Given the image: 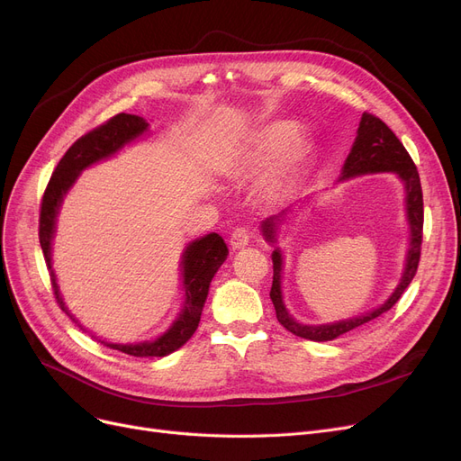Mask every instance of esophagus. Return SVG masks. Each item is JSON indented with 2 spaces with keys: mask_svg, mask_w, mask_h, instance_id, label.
Returning <instances> with one entry per match:
<instances>
[{
  "mask_svg": "<svg viewBox=\"0 0 461 461\" xmlns=\"http://www.w3.org/2000/svg\"><path fill=\"white\" fill-rule=\"evenodd\" d=\"M250 237H252V231L249 228H237L230 237V245L233 250L245 249L250 243Z\"/></svg>",
  "mask_w": 461,
  "mask_h": 461,
  "instance_id": "34e87169",
  "label": "esophagus"
}]
</instances>
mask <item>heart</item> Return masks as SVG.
<instances>
[{"instance_id": "1", "label": "heart", "mask_w": 461, "mask_h": 461, "mask_svg": "<svg viewBox=\"0 0 461 461\" xmlns=\"http://www.w3.org/2000/svg\"><path fill=\"white\" fill-rule=\"evenodd\" d=\"M297 125L292 121H273L269 125H263L252 138L250 153L247 160V169L250 174H263L271 169L288 145L297 138ZM310 157V148L304 141L293 145L285 153L278 176L275 181V188H284L294 181L299 169Z\"/></svg>"}]
</instances>
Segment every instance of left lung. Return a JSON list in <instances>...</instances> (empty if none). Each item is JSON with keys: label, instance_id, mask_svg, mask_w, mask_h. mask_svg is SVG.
<instances>
[{"label": "left lung", "instance_id": "left-lung-1", "mask_svg": "<svg viewBox=\"0 0 461 461\" xmlns=\"http://www.w3.org/2000/svg\"><path fill=\"white\" fill-rule=\"evenodd\" d=\"M381 172H393L396 174L405 188V209H407V222L411 228V240L409 250L405 256V267L403 275L400 278V284L393 292V295L386 299L379 308H374L368 313L362 316L342 320L336 323H325V325H306L295 321L284 304L282 299V252L280 249H275L273 252V287H271V301L276 310V318L284 329L294 332L295 336L304 338V340L313 342H329L334 338L348 334L365 323L379 318L381 313L389 312L402 297V294L411 284V280L417 275V267L420 261V247H422V226H424V203H422V188H420V177L417 172V166L413 158L409 157L403 143L396 138V134L386 127L383 121L368 112L362 113L357 138L351 148V153L348 155L342 177L340 179H351L366 174H381ZM292 209H285L276 216L267 218L261 224V231L265 240L269 243H276V226L285 221V216Z\"/></svg>", "mask_w": 461, "mask_h": 461}]
</instances>
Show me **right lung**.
Listing matches in <instances>:
<instances>
[{"label": "right lung", "instance_id": "1", "mask_svg": "<svg viewBox=\"0 0 461 461\" xmlns=\"http://www.w3.org/2000/svg\"><path fill=\"white\" fill-rule=\"evenodd\" d=\"M149 129V123L140 115L132 113H117L101 127H96L78 138L70 145L59 164L56 166L54 174L48 181V186L44 190V196L41 202V216H39V240L41 249L50 271V280L54 287V295L59 303V306L68 313L56 282V273L52 269V239L56 233V218L59 214V207L63 202V196L68 192V188L75 185L78 176L91 164L104 160L112 155H115L121 148H125L127 143L140 138L145 131ZM228 247L224 239L218 233H209L202 239L192 240L183 252L181 269H183V289H185V303L181 308L179 318L174 321L162 336H158L153 342H140V344H110L101 342L112 349L123 351L132 357H166L179 349L183 344L188 342V338L196 332L202 310L209 294V284L218 271V267L228 258ZM70 320L78 323L75 316ZM82 327V325H78Z\"/></svg>", "mask_w": 461, "mask_h": 461}]
</instances>
